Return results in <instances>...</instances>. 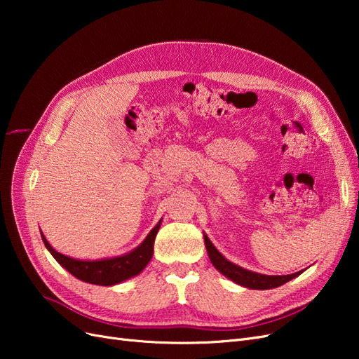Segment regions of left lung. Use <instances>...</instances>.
<instances>
[{
  "instance_id": "left-lung-1",
  "label": "left lung",
  "mask_w": 359,
  "mask_h": 359,
  "mask_svg": "<svg viewBox=\"0 0 359 359\" xmlns=\"http://www.w3.org/2000/svg\"><path fill=\"white\" fill-rule=\"evenodd\" d=\"M205 240V247L206 252H208V256L211 259L212 265L220 271L223 276H226L229 280L235 281L236 285H241L248 289H259V290H265V289H274L281 285L287 283L289 280L298 277L302 271H298L295 274H289V276H265V274H257L253 273V271L244 269L241 266H238L232 262H229L219 250L214 247V244L210 241V238L203 235Z\"/></svg>"
}]
</instances>
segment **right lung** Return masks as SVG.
I'll list each match as a JSON object with an SVG mask.
<instances>
[{"label":"right lung","mask_w":359,"mask_h":359,"mask_svg":"<svg viewBox=\"0 0 359 359\" xmlns=\"http://www.w3.org/2000/svg\"><path fill=\"white\" fill-rule=\"evenodd\" d=\"M160 224H161V220L156 224L154 229L148 233L144 243L137 245L130 253L111 257V259H100V260H79V259L64 256L58 253L57 250L46 241V238L43 233H41V240L45 243L46 248L49 250V253L55 257L57 262L62 268H66L76 278L86 281V283H91V285L112 286V285L121 283V281L127 278H132L139 273H142V269L148 265L151 257H153L154 240L160 229Z\"/></svg>","instance_id":"right-lung-1"}]
</instances>
